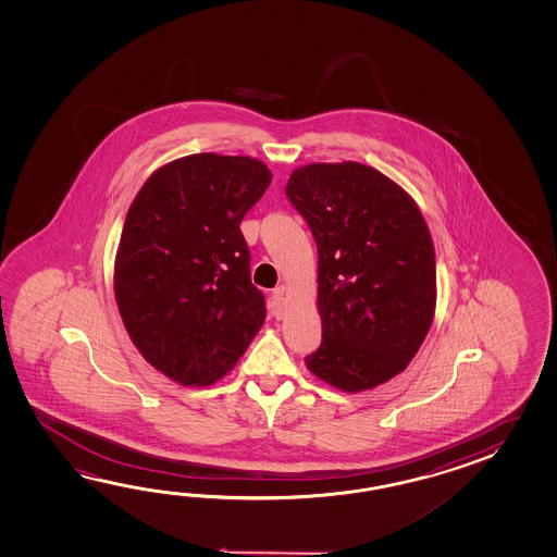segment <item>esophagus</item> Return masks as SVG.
<instances>
[{
  "instance_id": "obj_1",
  "label": "esophagus",
  "mask_w": 557,
  "mask_h": 557,
  "mask_svg": "<svg viewBox=\"0 0 557 557\" xmlns=\"http://www.w3.org/2000/svg\"><path fill=\"white\" fill-rule=\"evenodd\" d=\"M271 310H273L274 317L281 319L284 312V286L274 288L273 298H271Z\"/></svg>"
}]
</instances>
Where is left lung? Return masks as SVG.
I'll return each instance as SVG.
<instances>
[{
  "label": "left lung",
  "mask_w": 557,
  "mask_h": 557,
  "mask_svg": "<svg viewBox=\"0 0 557 557\" xmlns=\"http://www.w3.org/2000/svg\"><path fill=\"white\" fill-rule=\"evenodd\" d=\"M286 197L319 249L322 343L308 370L344 392L400 374L436 308V259L412 197L362 163L296 169Z\"/></svg>",
  "instance_id": "obj_1"
}]
</instances>
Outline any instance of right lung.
<instances>
[{
	"instance_id": "add662e5",
	"label": "right lung",
	"mask_w": 557,
	"mask_h": 557,
	"mask_svg": "<svg viewBox=\"0 0 557 557\" xmlns=\"http://www.w3.org/2000/svg\"><path fill=\"white\" fill-rule=\"evenodd\" d=\"M250 157L197 153L157 169L123 225L115 300L149 364L183 386L225 376L267 317L240 221L271 185Z\"/></svg>"
}]
</instances>
